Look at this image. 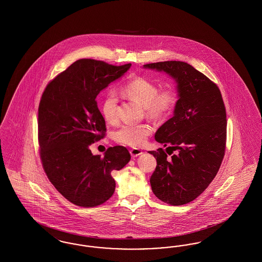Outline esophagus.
I'll return each instance as SVG.
<instances>
[{
    "label": "esophagus",
    "instance_id": "1",
    "mask_svg": "<svg viewBox=\"0 0 262 262\" xmlns=\"http://www.w3.org/2000/svg\"><path fill=\"white\" fill-rule=\"evenodd\" d=\"M129 153H130V155H132V157H137V156H139V155H141L143 152H142V150L138 149V148H133V149L129 151Z\"/></svg>",
    "mask_w": 262,
    "mask_h": 262
}]
</instances>
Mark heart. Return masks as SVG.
Returning a JSON list of instances; mask_svg holds the SVG:
<instances>
[{"label":"heart","mask_w":262,"mask_h":262,"mask_svg":"<svg viewBox=\"0 0 262 262\" xmlns=\"http://www.w3.org/2000/svg\"><path fill=\"white\" fill-rule=\"evenodd\" d=\"M157 85L144 77H136L123 88L126 97L138 102L144 107L146 115L152 119H158L168 115L173 110L177 96L173 90L165 89L158 91ZM119 99L114 91H109L101 103V112L109 124L118 122ZM151 134V127L146 124L122 125L115 132V139L128 146H141Z\"/></svg>","instance_id":"obj_1"}]
</instances>
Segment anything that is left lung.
<instances>
[{
    "instance_id": "1",
    "label": "left lung",
    "mask_w": 262,
    "mask_h": 262,
    "mask_svg": "<svg viewBox=\"0 0 262 262\" xmlns=\"http://www.w3.org/2000/svg\"><path fill=\"white\" fill-rule=\"evenodd\" d=\"M144 69L174 78L178 101L174 115L155 134L162 148L149 151L157 161L150 178L153 193L170 205H184L200 195L223 160L227 120L221 92L192 66L180 61L153 62ZM177 152L171 155V153Z\"/></svg>"
}]
</instances>
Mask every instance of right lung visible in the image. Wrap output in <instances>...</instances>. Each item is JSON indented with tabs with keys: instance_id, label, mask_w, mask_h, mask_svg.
Instances as JSON below:
<instances>
[{
	"instance_id": "obj_1",
	"label": "right lung",
	"mask_w": 262,
	"mask_h": 262,
	"mask_svg": "<svg viewBox=\"0 0 262 262\" xmlns=\"http://www.w3.org/2000/svg\"><path fill=\"white\" fill-rule=\"evenodd\" d=\"M130 66L80 59L57 75L42 94L38 139L43 168L57 190L77 206L94 207L109 200L116 187L113 172L130 160L124 146L109 147L103 157L89 149L106 132L95 99Z\"/></svg>"
}]
</instances>
